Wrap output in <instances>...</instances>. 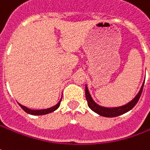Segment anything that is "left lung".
Returning a JSON list of instances; mask_svg holds the SVG:
<instances>
[{"instance_id": "8db88e82", "label": "left lung", "mask_w": 150, "mask_h": 150, "mask_svg": "<svg viewBox=\"0 0 150 150\" xmlns=\"http://www.w3.org/2000/svg\"><path fill=\"white\" fill-rule=\"evenodd\" d=\"M144 85V82L143 83L142 86L140 88L139 93L137 94V96L134 97L132 101H129L126 105H123L122 107H117V108H105V107H101V106H99L98 104H96L94 101V100L92 99L91 96L89 91H88L87 86H86V101H87L88 107L91 108L93 112H95L96 113L99 114L102 117H114L120 116L122 114L126 113L128 111H130L131 109H133L134 106L137 104V102L139 100L140 96L142 94Z\"/></svg>"}]
</instances>
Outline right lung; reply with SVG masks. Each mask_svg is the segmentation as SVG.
Returning a JSON list of instances; mask_svg holds the SVG:
<instances>
[{
  "label": "right lung",
  "instance_id": "right-lung-1",
  "mask_svg": "<svg viewBox=\"0 0 150 150\" xmlns=\"http://www.w3.org/2000/svg\"><path fill=\"white\" fill-rule=\"evenodd\" d=\"M61 99H62V98H61ZM61 99H60V101L56 104L55 106H54V107H52V108H47V109H42V110H32V109H29V108H28L27 107H25V106L21 105L20 103H18V104L20 105V107L23 108V110H24L27 113H29L31 114V115H45V114L50 113V112H52L57 110V109L59 108V105H60Z\"/></svg>",
  "mask_w": 150,
  "mask_h": 150
}]
</instances>
